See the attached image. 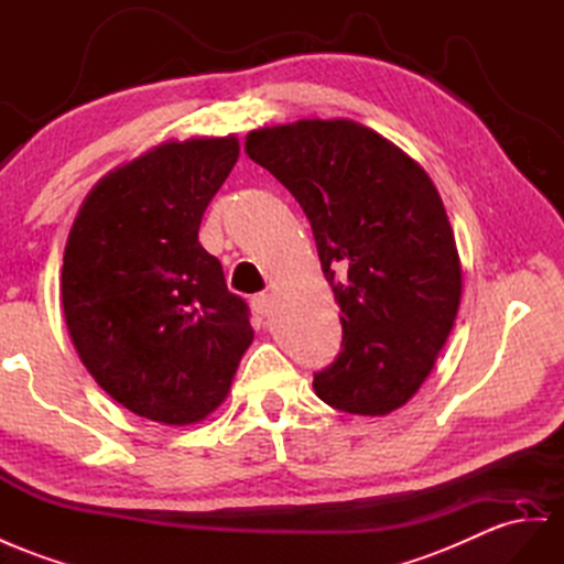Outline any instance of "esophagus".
I'll return each mask as SVG.
<instances>
[{"instance_id":"obj_1","label":"esophagus","mask_w":564,"mask_h":564,"mask_svg":"<svg viewBox=\"0 0 564 564\" xmlns=\"http://www.w3.org/2000/svg\"><path fill=\"white\" fill-rule=\"evenodd\" d=\"M252 307H254L257 314L267 316L271 312V307H273V297L269 293H259V295L252 297Z\"/></svg>"}]
</instances>
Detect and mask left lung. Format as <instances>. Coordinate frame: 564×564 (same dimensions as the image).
<instances>
[{"instance_id": "left-lung-1", "label": "left lung", "mask_w": 564, "mask_h": 564, "mask_svg": "<svg viewBox=\"0 0 564 564\" xmlns=\"http://www.w3.org/2000/svg\"><path fill=\"white\" fill-rule=\"evenodd\" d=\"M245 150L305 212L340 307V352L314 373L316 395L348 414L402 408L433 369L462 295L436 185L393 142L345 119L262 128Z\"/></svg>"}]
</instances>
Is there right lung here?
I'll return each mask as SVG.
<instances>
[{
    "instance_id": "add662e5",
    "label": "right lung",
    "mask_w": 564,
    "mask_h": 564,
    "mask_svg": "<svg viewBox=\"0 0 564 564\" xmlns=\"http://www.w3.org/2000/svg\"><path fill=\"white\" fill-rule=\"evenodd\" d=\"M238 152L234 135L159 144L99 181L68 234L70 340L95 381L144 420H205L252 343L248 302L197 240Z\"/></svg>"
}]
</instances>
